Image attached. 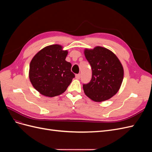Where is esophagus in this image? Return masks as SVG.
I'll return each instance as SVG.
<instances>
[{"label":"esophagus","mask_w":152,"mask_h":152,"mask_svg":"<svg viewBox=\"0 0 152 152\" xmlns=\"http://www.w3.org/2000/svg\"><path fill=\"white\" fill-rule=\"evenodd\" d=\"M75 78H76L77 79H80V74H77V75H75Z\"/></svg>","instance_id":"34e87169"}]
</instances>
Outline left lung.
Instances as JSON below:
<instances>
[{"instance_id":"8db88e82","label":"left lung","mask_w":152,"mask_h":152,"mask_svg":"<svg viewBox=\"0 0 152 152\" xmlns=\"http://www.w3.org/2000/svg\"><path fill=\"white\" fill-rule=\"evenodd\" d=\"M84 55L92 68V79L83 85L84 93L94 102H102L116 94L124 79V68L111 50L96 46L85 49Z\"/></svg>"}]
</instances>
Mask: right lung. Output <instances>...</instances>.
<instances>
[{"label": "right lung", "instance_id": "add662e5", "mask_svg": "<svg viewBox=\"0 0 152 152\" xmlns=\"http://www.w3.org/2000/svg\"><path fill=\"white\" fill-rule=\"evenodd\" d=\"M68 51L62 45H48L37 53L30 63L29 79L31 84L40 94L54 97L65 92L74 73L72 64L65 60Z\"/></svg>", "mask_w": 152, "mask_h": 152}]
</instances>
